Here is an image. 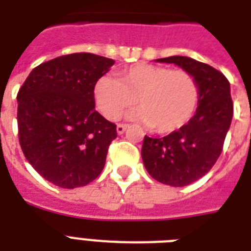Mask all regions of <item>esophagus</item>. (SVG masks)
<instances>
[{
	"mask_svg": "<svg viewBox=\"0 0 251 251\" xmlns=\"http://www.w3.org/2000/svg\"><path fill=\"white\" fill-rule=\"evenodd\" d=\"M129 127V125H126V124H118L117 125V133L118 134H124L125 133V130Z\"/></svg>",
	"mask_w": 251,
	"mask_h": 251,
	"instance_id": "obj_1",
	"label": "esophagus"
}]
</instances>
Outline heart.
I'll use <instances>...</instances> for the list:
<instances>
[{
	"mask_svg": "<svg viewBox=\"0 0 251 251\" xmlns=\"http://www.w3.org/2000/svg\"><path fill=\"white\" fill-rule=\"evenodd\" d=\"M201 90L193 74L141 62L118 73V80L101 76L94 87L95 104L114 121L134 102L142 120L157 134H172L189 124L199 105Z\"/></svg>",
	"mask_w": 251,
	"mask_h": 251,
	"instance_id": "1",
	"label": "heart"
}]
</instances>
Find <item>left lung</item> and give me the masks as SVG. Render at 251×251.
Wrapping results in <instances>:
<instances>
[{
  "mask_svg": "<svg viewBox=\"0 0 251 251\" xmlns=\"http://www.w3.org/2000/svg\"><path fill=\"white\" fill-rule=\"evenodd\" d=\"M159 62L176 64L194 75L201 96L189 124L163 138L146 135L142 159L150 176L171 186H186L206 175L223 151L233 116L230 86L222 72L190 57L172 56Z\"/></svg>",
  "mask_w": 251,
  "mask_h": 251,
  "instance_id": "1",
  "label": "left lung"
}]
</instances>
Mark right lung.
Returning <instances> with one entry per match:
<instances>
[{"mask_svg":"<svg viewBox=\"0 0 251 251\" xmlns=\"http://www.w3.org/2000/svg\"><path fill=\"white\" fill-rule=\"evenodd\" d=\"M114 64L92 53L43 62L18 91V137L25 159L64 189L92 182L117 137L113 122L95 110L94 87Z\"/></svg>","mask_w":251,"mask_h":251,"instance_id":"right-lung-1","label":"right lung"}]
</instances>
